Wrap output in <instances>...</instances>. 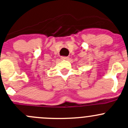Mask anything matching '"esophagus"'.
<instances>
[{"mask_svg":"<svg viewBox=\"0 0 128 128\" xmlns=\"http://www.w3.org/2000/svg\"><path fill=\"white\" fill-rule=\"evenodd\" d=\"M68 59H69V57H68V56H62L61 57V59H62V60H68Z\"/></svg>","mask_w":128,"mask_h":128,"instance_id":"34e87169","label":"esophagus"}]
</instances>
